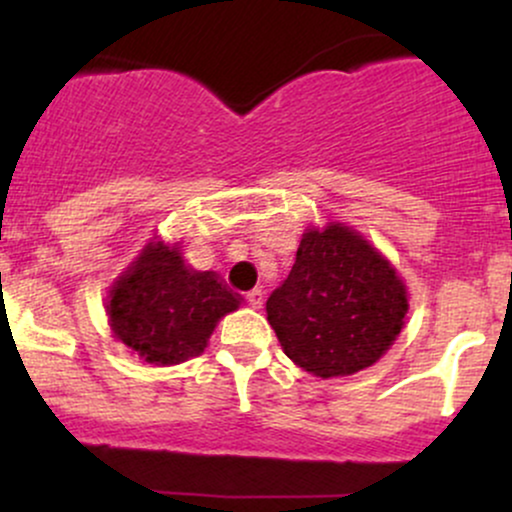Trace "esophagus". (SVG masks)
I'll use <instances>...</instances> for the list:
<instances>
[{"label":"esophagus","mask_w":512,"mask_h":512,"mask_svg":"<svg viewBox=\"0 0 512 512\" xmlns=\"http://www.w3.org/2000/svg\"><path fill=\"white\" fill-rule=\"evenodd\" d=\"M245 301H248L250 308H262L264 303V291L262 289H252L248 296H245Z\"/></svg>","instance_id":"1"}]
</instances>
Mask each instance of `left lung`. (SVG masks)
<instances>
[{
  "instance_id": "obj_1",
  "label": "left lung",
  "mask_w": 512,
  "mask_h": 512,
  "mask_svg": "<svg viewBox=\"0 0 512 512\" xmlns=\"http://www.w3.org/2000/svg\"><path fill=\"white\" fill-rule=\"evenodd\" d=\"M407 289L392 264L344 223L308 228L267 301L281 349L317 378L373 366L402 332Z\"/></svg>"
}]
</instances>
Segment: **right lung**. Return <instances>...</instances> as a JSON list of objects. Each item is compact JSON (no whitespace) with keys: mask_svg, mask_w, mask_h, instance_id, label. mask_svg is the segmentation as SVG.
<instances>
[{"mask_svg":"<svg viewBox=\"0 0 512 512\" xmlns=\"http://www.w3.org/2000/svg\"><path fill=\"white\" fill-rule=\"evenodd\" d=\"M240 298L216 272H197L178 245L154 240L132 262L108 296L110 330L144 361L173 366L199 356L216 322Z\"/></svg>","mask_w":512,"mask_h":512,"instance_id":"right-lung-1","label":"right lung"}]
</instances>
